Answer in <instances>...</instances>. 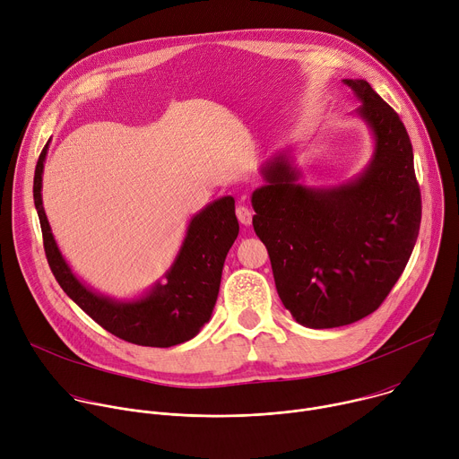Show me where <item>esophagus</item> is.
<instances>
[{
    "mask_svg": "<svg viewBox=\"0 0 459 459\" xmlns=\"http://www.w3.org/2000/svg\"><path fill=\"white\" fill-rule=\"evenodd\" d=\"M236 216H238V220H239L241 225H250V223H252V211H250L248 207L239 205V207L236 209Z\"/></svg>",
    "mask_w": 459,
    "mask_h": 459,
    "instance_id": "34e87169",
    "label": "esophagus"
}]
</instances>
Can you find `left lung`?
I'll return each instance as SVG.
<instances>
[{
    "label": "left lung",
    "mask_w": 459,
    "mask_h": 459,
    "mask_svg": "<svg viewBox=\"0 0 459 459\" xmlns=\"http://www.w3.org/2000/svg\"><path fill=\"white\" fill-rule=\"evenodd\" d=\"M343 83L374 138L363 172L338 186H307L289 151H278L261 167L265 185L252 192V225L269 250L280 299L308 329L372 314L405 271L421 223L405 125L365 80Z\"/></svg>",
    "instance_id": "8db88e82"
}]
</instances>
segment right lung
I'll use <instances>...</instances> for the list:
<instances>
[{
    "label": "right lung",
    "mask_w": 459,
    "mask_h": 459,
    "mask_svg": "<svg viewBox=\"0 0 459 459\" xmlns=\"http://www.w3.org/2000/svg\"><path fill=\"white\" fill-rule=\"evenodd\" d=\"M47 149L48 143L41 151L34 172V205L47 261L65 294L105 331L128 343L167 349L192 340L211 319L225 257L239 232L232 195L209 204L192 216L174 264L163 276L165 281H156L136 299L119 301L80 281L57 248L41 200Z\"/></svg>",
    "instance_id": "obj_1"
}]
</instances>
